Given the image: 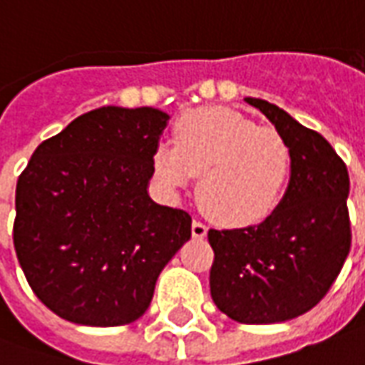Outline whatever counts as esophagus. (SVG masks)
<instances>
[{
	"label": "esophagus",
	"mask_w": 365,
	"mask_h": 365,
	"mask_svg": "<svg viewBox=\"0 0 365 365\" xmlns=\"http://www.w3.org/2000/svg\"><path fill=\"white\" fill-rule=\"evenodd\" d=\"M191 235H193V238H205L207 227L201 221H193L191 222Z\"/></svg>",
	"instance_id": "esophagus-1"
}]
</instances>
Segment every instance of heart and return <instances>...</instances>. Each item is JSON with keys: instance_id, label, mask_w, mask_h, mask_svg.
<instances>
[{"instance_id": "b5f03b06", "label": "heart", "mask_w": 365, "mask_h": 365, "mask_svg": "<svg viewBox=\"0 0 365 365\" xmlns=\"http://www.w3.org/2000/svg\"><path fill=\"white\" fill-rule=\"evenodd\" d=\"M152 166L168 190H183L191 175H199V205L222 225L248 227L268 217L279 201L291 152L275 128L258 127L230 109L207 107L175 123L174 146L160 144Z\"/></svg>"}]
</instances>
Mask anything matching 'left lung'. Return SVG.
Segmentation results:
<instances>
[{"mask_svg":"<svg viewBox=\"0 0 365 365\" xmlns=\"http://www.w3.org/2000/svg\"><path fill=\"white\" fill-rule=\"evenodd\" d=\"M260 109L291 152L285 195L256 227L209 230V285L219 311L245 324H272L311 311L340 274L352 232L350 178L327 138L264 99Z\"/></svg>","mask_w":365,"mask_h":365,"instance_id":"1","label":"left lung"}]
</instances>
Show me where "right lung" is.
<instances>
[{"instance_id":"add662e5","label":"right lung","mask_w":365,"mask_h":365,"mask_svg":"<svg viewBox=\"0 0 365 365\" xmlns=\"http://www.w3.org/2000/svg\"><path fill=\"white\" fill-rule=\"evenodd\" d=\"M170 115L99 107L33 152L15 191L13 245L31 289L62 319L120 327L148 309L191 217L148 195Z\"/></svg>"}]
</instances>
